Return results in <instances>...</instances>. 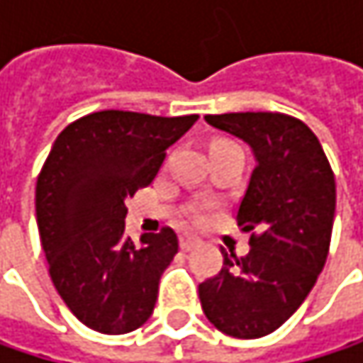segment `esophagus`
I'll return each mask as SVG.
<instances>
[{"mask_svg":"<svg viewBox=\"0 0 363 363\" xmlns=\"http://www.w3.org/2000/svg\"><path fill=\"white\" fill-rule=\"evenodd\" d=\"M201 244V240L197 238V235H191V233H182L181 235V248L184 252H189V250H193V248H197Z\"/></svg>","mask_w":363,"mask_h":363,"instance_id":"34e87169","label":"esophagus"}]
</instances>
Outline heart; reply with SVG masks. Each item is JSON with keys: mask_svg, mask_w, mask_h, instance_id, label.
Here are the masks:
<instances>
[{"mask_svg": "<svg viewBox=\"0 0 363 363\" xmlns=\"http://www.w3.org/2000/svg\"><path fill=\"white\" fill-rule=\"evenodd\" d=\"M218 143H225V140H218Z\"/></svg>", "mask_w": 363, "mask_h": 363, "instance_id": "obj_1", "label": "heart"}]
</instances>
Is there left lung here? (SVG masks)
Masks as SVG:
<instances>
[{
	"mask_svg": "<svg viewBox=\"0 0 363 363\" xmlns=\"http://www.w3.org/2000/svg\"><path fill=\"white\" fill-rule=\"evenodd\" d=\"M206 121L252 147L256 168L238 210L250 252L223 250L218 275L199 284L210 324L233 338H260L307 298L326 264L336 182L318 136L284 113H223Z\"/></svg>",
	"mask_w": 363,
	"mask_h": 363,
	"instance_id": "8db88e82",
	"label": "left lung"
}]
</instances>
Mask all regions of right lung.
Wrapping results in <instances>:
<instances>
[{
	"mask_svg": "<svg viewBox=\"0 0 363 363\" xmlns=\"http://www.w3.org/2000/svg\"><path fill=\"white\" fill-rule=\"evenodd\" d=\"M195 121L197 115L99 111L54 140L37 177V227L52 284L84 326L125 334L151 318L179 238L164 227L132 242L125 203L151 184L166 149Z\"/></svg>",
	"mask_w": 363,
	"mask_h": 363,
	"instance_id": "right-lung-1",
	"label": "right lung"
}]
</instances>
